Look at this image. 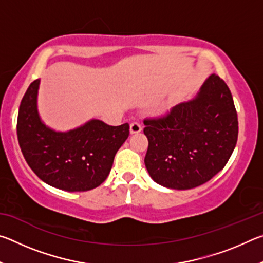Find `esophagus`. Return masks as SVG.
Instances as JSON below:
<instances>
[{
	"instance_id": "obj_1",
	"label": "esophagus",
	"mask_w": 263,
	"mask_h": 263,
	"mask_svg": "<svg viewBox=\"0 0 263 263\" xmlns=\"http://www.w3.org/2000/svg\"><path fill=\"white\" fill-rule=\"evenodd\" d=\"M141 130H142V127H141V125H140L139 123L133 122V123L130 124V132H131V135H136V133H139V132H141Z\"/></svg>"
}]
</instances>
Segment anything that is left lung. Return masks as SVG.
<instances>
[{"label": "left lung", "instance_id": "8db88e82", "mask_svg": "<svg viewBox=\"0 0 263 263\" xmlns=\"http://www.w3.org/2000/svg\"><path fill=\"white\" fill-rule=\"evenodd\" d=\"M144 124L146 169L154 182L169 189L186 190L211 180L228 163L238 140L232 94L216 74L193 100Z\"/></svg>", "mask_w": 263, "mask_h": 263}]
</instances>
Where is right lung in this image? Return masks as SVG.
I'll use <instances>...</instances> for the list:
<instances>
[{
	"label": "right lung",
	"instance_id": "obj_1",
	"mask_svg": "<svg viewBox=\"0 0 263 263\" xmlns=\"http://www.w3.org/2000/svg\"><path fill=\"white\" fill-rule=\"evenodd\" d=\"M39 84L38 79L29 86L17 118V138L26 162L39 179L54 188L72 193L96 188L108 177L130 126L127 123L110 126L90 119L73 130H53L38 112Z\"/></svg>",
	"mask_w": 263,
	"mask_h": 263
}]
</instances>
